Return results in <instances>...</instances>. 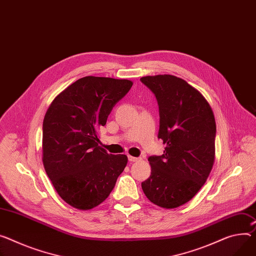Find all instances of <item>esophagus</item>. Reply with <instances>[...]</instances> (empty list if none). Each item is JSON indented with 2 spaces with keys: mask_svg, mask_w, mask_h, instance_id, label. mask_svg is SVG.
I'll return each mask as SVG.
<instances>
[{
  "mask_svg": "<svg viewBox=\"0 0 256 256\" xmlns=\"http://www.w3.org/2000/svg\"><path fill=\"white\" fill-rule=\"evenodd\" d=\"M128 159H129V161L130 162H137L140 160V158H136V156H128Z\"/></svg>",
  "mask_w": 256,
  "mask_h": 256,
  "instance_id": "obj_1",
  "label": "esophagus"
}]
</instances>
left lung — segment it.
<instances>
[{
  "label": "left lung",
  "instance_id": "1",
  "mask_svg": "<svg viewBox=\"0 0 256 256\" xmlns=\"http://www.w3.org/2000/svg\"><path fill=\"white\" fill-rule=\"evenodd\" d=\"M160 110L158 137L162 156L148 158L150 178L142 182L146 198L162 208H178L192 200L206 182L215 160L216 124L202 93L172 74L142 76Z\"/></svg>",
  "mask_w": 256,
  "mask_h": 256
}]
</instances>
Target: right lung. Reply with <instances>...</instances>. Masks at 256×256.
Wrapping results in <instances>:
<instances>
[{"label":"right lung","instance_id":"1","mask_svg":"<svg viewBox=\"0 0 256 256\" xmlns=\"http://www.w3.org/2000/svg\"><path fill=\"white\" fill-rule=\"evenodd\" d=\"M133 82L88 76L66 87L49 106L43 122L42 161L60 198L76 209L102 204L124 171L126 154L100 146V131Z\"/></svg>","mask_w":256,"mask_h":256}]
</instances>
